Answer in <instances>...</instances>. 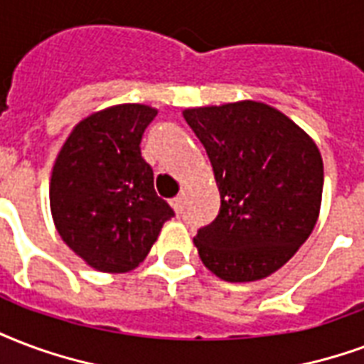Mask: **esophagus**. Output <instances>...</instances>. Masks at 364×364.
Masks as SVG:
<instances>
[{"instance_id": "esophagus-1", "label": "esophagus", "mask_w": 364, "mask_h": 364, "mask_svg": "<svg viewBox=\"0 0 364 364\" xmlns=\"http://www.w3.org/2000/svg\"><path fill=\"white\" fill-rule=\"evenodd\" d=\"M171 206H173L175 212L179 214V212L183 210V196H177V198H173V200H171Z\"/></svg>"}]
</instances>
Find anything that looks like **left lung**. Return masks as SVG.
<instances>
[{"instance_id": "left-lung-1", "label": "left lung", "mask_w": 364, "mask_h": 364, "mask_svg": "<svg viewBox=\"0 0 364 364\" xmlns=\"http://www.w3.org/2000/svg\"><path fill=\"white\" fill-rule=\"evenodd\" d=\"M183 117L206 148L222 198L216 220L196 233L198 257L225 282L268 278L318 220L324 164L316 142L255 100L189 107Z\"/></svg>"}]
</instances>
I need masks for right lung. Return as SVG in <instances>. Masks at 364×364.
<instances>
[{"instance_id": "right-lung-1", "label": "right lung", "mask_w": 364, "mask_h": 364, "mask_svg": "<svg viewBox=\"0 0 364 364\" xmlns=\"http://www.w3.org/2000/svg\"><path fill=\"white\" fill-rule=\"evenodd\" d=\"M156 115L144 104L100 109L75 125L55 158L50 179L55 230L94 270L136 268L173 216L141 156L142 133Z\"/></svg>"}]
</instances>
